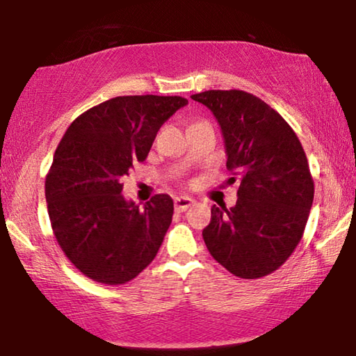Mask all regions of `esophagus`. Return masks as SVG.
<instances>
[{
    "mask_svg": "<svg viewBox=\"0 0 356 356\" xmlns=\"http://www.w3.org/2000/svg\"><path fill=\"white\" fill-rule=\"evenodd\" d=\"M194 204V199L188 197V196H178L175 197V209H177L178 212H183L186 211V209H189Z\"/></svg>",
    "mask_w": 356,
    "mask_h": 356,
    "instance_id": "esophagus-1",
    "label": "esophagus"
}]
</instances>
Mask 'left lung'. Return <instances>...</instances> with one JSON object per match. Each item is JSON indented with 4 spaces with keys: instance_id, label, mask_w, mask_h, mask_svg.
Wrapping results in <instances>:
<instances>
[{
    "instance_id": "1",
    "label": "left lung",
    "mask_w": 356,
    "mask_h": 356,
    "mask_svg": "<svg viewBox=\"0 0 356 356\" xmlns=\"http://www.w3.org/2000/svg\"><path fill=\"white\" fill-rule=\"evenodd\" d=\"M191 99L216 116L233 172L228 183H238L235 206H212L204 243L233 275H269L298 246L313 206L314 183L300 139L274 108L245 90H206Z\"/></svg>"
}]
</instances>
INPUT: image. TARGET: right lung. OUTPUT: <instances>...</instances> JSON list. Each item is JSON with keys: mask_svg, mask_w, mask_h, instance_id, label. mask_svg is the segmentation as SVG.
<instances>
[{"mask_svg": "<svg viewBox=\"0 0 356 356\" xmlns=\"http://www.w3.org/2000/svg\"><path fill=\"white\" fill-rule=\"evenodd\" d=\"M184 105L178 95L115 97L77 116L58 144L45 181L48 216L63 252L94 282L123 285L157 256L173 199L155 194L140 209L121 194V178Z\"/></svg>", "mask_w": 356, "mask_h": 356, "instance_id": "1", "label": "right lung"}]
</instances>
